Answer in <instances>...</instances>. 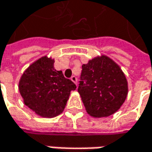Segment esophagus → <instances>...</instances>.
I'll return each instance as SVG.
<instances>
[{"label": "esophagus", "mask_w": 152, "mask_h": 152, "mask_svg": "<svg viewBox=\"0 0 152 152\" xmlns=\"http://www.w3.org/2000/svg\"><path fill=\"white\" fill-rule=\"evenodd\" d=\"M71 80H72V81H73V83H74L76 85H78V82H77V77H75V76H72V77H71Z\"/></svg>", "instance_id": "esophagus-1"}]
</instances>
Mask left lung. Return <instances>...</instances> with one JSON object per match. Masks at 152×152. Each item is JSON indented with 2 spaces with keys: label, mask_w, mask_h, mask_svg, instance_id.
<instances>
[{
  "label": "left lung",
  "mask_w": 152,
  "mask_h": 152,
  "mask_svg": "<svg viewBox=\"0 0 152 152\" xmlns=\"http://www.w3.org/2000/svg\"><path fill=\"white\" fill-rule=\"evenodd\" d=\"M78 91L91 116L108 117L125 101L128 82L119 66L111 58L102 56L82 66Z\"/></svg>",
  "instance_id": "8db88e82"
}]
</instances>
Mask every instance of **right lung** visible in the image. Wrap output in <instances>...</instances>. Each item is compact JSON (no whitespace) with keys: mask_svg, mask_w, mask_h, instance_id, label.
Listing matches in <instances>:
<instances>
[{"mask_svg":"<svg viewBox=\"0 0 152 152\" xmlns=\"http://www.w3.org/2000/svg\"><path fill=\"white\" fill-rule=\"evenodd\" d=\"M18 88L28 107L41 117L54 118L63 112L76 85L56 70L54 59L43 56L25 70Z\"/></svg>","mask_w":152,"mask_h":152,"instance_id":"obj_1","label":"right lung"}]
</instances>
